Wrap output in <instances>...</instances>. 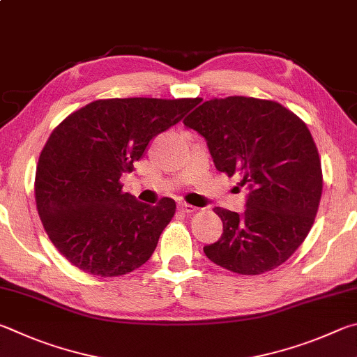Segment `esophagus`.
<instances>
[{
    "mask_svg": "<svg viewBox=\"0 0 357 357\" xmlns=\"http://www.w3.org/2000/svg\"><path fill=\"white\" fill-rule=\"evenodd\" d=\"M178 208L182 210V211H185V213H195V211L197 210L195 205H190V204H186V202H180L178 204Z\"/></svg>",
    "mask_w": 357,
    "mask_h": 357,
    "instance_id": "esophagus-1",
    "label": "esophagus"
}]
</instances>
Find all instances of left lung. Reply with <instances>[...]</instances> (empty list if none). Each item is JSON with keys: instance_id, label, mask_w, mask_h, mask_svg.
Segmentation results:
<instances>
[{"instance_id": "obj_1", "label": "left lung", "mask_w": 357, "mask_h": 357, "mask_svg": "<svg viewBox=\"0 0 357 357\" xmlns=\"http://www.w3.org/2000/svg\"><path fill=\"white\" fill-rule=\"evenodd\" d=\"M183 123L207 141L218 171L240 174L248 188L243 213L215 208L222 235L205 255L248 276L282 265L310 232L321 199V162L307 125L278 102L238 96L204 102Z\"/></svg>"}]
</instances>
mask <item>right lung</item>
I'll use <instances>...</instances> for the list:
<instances>
[{
	"mask_svg": "<svg viewBox=\"0 0 357 357\" xmlns=\"http://www.w3.org/2000/svg\"><path fill=\"white\" fill-rule=\"evenodd\" d=\"M199 98H108L72 112L50 135L36 171V204L56 249L93 276L131 273L152 257L175 213L122 191L121 177L150 141L178 123Z\"/></svg>",
	"mask_w": 357,
	"mask_h": 357,
	"instance_id": "add662e5",
	"label": "right lung"
}]
</instances>
